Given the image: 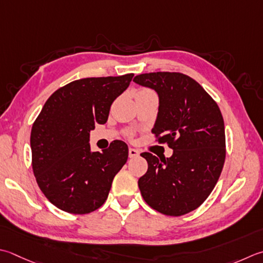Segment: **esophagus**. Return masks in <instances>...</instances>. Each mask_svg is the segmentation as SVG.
Masks as SVG:
<instances>
[{"mask_svg":"<svg viewBox=\"0 0 263 263\" xmlns=\"http://www.w3.org/2000/svg\"><path fill=\"white\" fill-rule=\"evenodd\" d=\"M139 154H140V153H139V151H137V149H135V148L128 149V157H130V158L139 156Z\"/></svg>","mask_w":263,"mask_h":263,"instance_id":"1","label":"esophagus"}]
</instances>
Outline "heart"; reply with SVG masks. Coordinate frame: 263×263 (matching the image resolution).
<instances>
[{
    "instance_id": "heart-1",
    "label": "heart",
    "mask_w": 263,
    "mask_h": 263,
    "mask_svg": "<svg viewBox=\"0 0 263 263\" xmlns=\"http://www.w3.org/2000/svg\"><path fill=\"white\" fill-rule=\"evenodd\" d=\"M142 91H146V90H142Z\"/></svg>"
}]
</instances>
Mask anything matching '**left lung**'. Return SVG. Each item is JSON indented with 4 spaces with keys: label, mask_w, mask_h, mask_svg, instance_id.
<instances>
[{
    "label": "left lung",
    "mask_w": 263,
    "mask_h": 263,
    "mask_svg": "<svg viewBox=\"0 0 263 263\" xmlns=\"http://www.w3.org/2000/svg\"><path fill=\"white\" fill-rule=\"evenodd\" d=\"M135 83L158 95L153 132L173 149L171 157L142 153L148 170L138 181L145 202L165 215L196 210L212 193L226 158L224 123L212 98L192 77L157 71L137 75Z\"/></svg>",
    "instance_id": "8db88e82"
}]
</instances>
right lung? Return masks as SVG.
<instances>
[{
	"label": "right lung",
	"instance_id": "right-lung-1",
	"mask_svg": "<svg viewBox=\"0 0 263 263\" xmlns=\"http://www.w3.org/2000/svg\"><path fill=\"white\" fill-rule=\"evenodd\" d=\"M133 74L89 77L53 92L30 133L34 176L54 206L73 214L93 212L106 202L112 179L127 161L128 148L116 140L92 152L90 132L105 124L110 106Z\"/></svg>",
	"mask_w": 263,
	"mask_h": 263
}]
</instances>
